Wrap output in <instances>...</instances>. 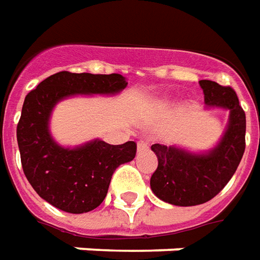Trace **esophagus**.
Listing matches in <instances>:
<instances>
[{
  "instance_id": "obj_1",
  "label": "esophagus",
  "mask_w": 260,
  "mask_h": 260,
  "mask_svg": "<svg viewBox=\"0 0 260 260\" xmlns=\"http://www.w3.org/2000/svg\"><path fill=\"white\" fill-rule=\"evenodd\" d=\"M149 149V143L145 142V141H139V142L136 143V150L141 153V152H145V150H148Z\"/></svg>"
}]
</instances>
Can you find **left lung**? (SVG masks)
<instances>
[{
    "label": "left lung",
    "mask_w": 260,
    "mask_h": 260,
    "mask_svg": "<svg viewBox=\"0 0 260 260\" xmlns=\"http://www.w3.org/2000/svg\"><path fill=\"white\" fill-rule=\"evenodd\" d=\"M199 84L206 110H226L230 117L221 139L204 152L152 145L157 169L150 177V188L157 199L173 206H199L215 197L231 180L245 152L246 119L235 91L211 80H200Z\"/></svg>",
    "instance_id": "8db88e82"
}]
</instances>
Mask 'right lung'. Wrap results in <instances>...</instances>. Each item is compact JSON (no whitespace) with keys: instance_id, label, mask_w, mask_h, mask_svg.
Masks as SVG:
<instances>
[{"instance_id":"1","label":"right lung","mask_w":260,"mask_h":260,"mask_svg":"<svg viewBox=\"0 0 260 260\" xmlns=\"http://www.w3.org/2000/svg\"><path fill=\"white\" fill-rule=\"evenodd\" d=\"M124 76L59 72L25 97L16 139L23 173L36 193L61 211L83 214L104 201L115 169L134 160L136 143L110 145L92 139L69 148L50 134V118L60 101L77 95H115Z\"/></svg>"}]
</instances>
